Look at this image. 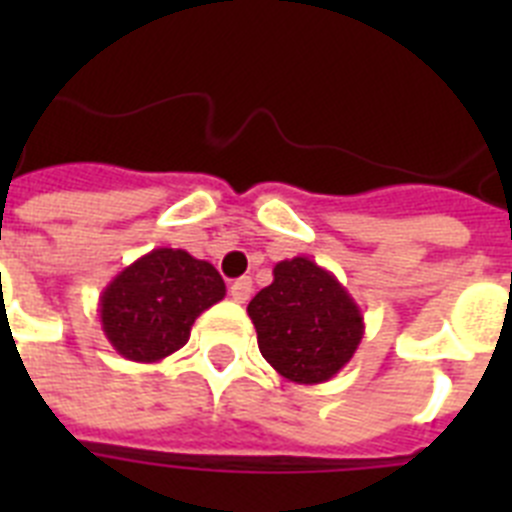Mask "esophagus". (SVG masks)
I'll list each match as a JSON object with an SVG mask.
<instances>
[{
	"mask_svg": "<svg viewBox=\"0 0 512 512\" xmlns=\"http://www.w3.org/2000/svg\"><path fill=\"white\" fill-rule=\"evenodd\" d=\"M253 295V282L248 277H241V279H235L233 284H230V297H233L235 302H248L251 300Z\"/></svg>",
	"mask_w": 512,
	"mask_h": 512,
	"instance_id": "34e87169",
	"label": "esophagus"
}]
</instances>
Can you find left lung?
I'll return each mask as SVG.
<instances>
[{"label": "left lung", "instance_id": "1", "mask_svg": "<svg viewBox=\"0 0 512 512\" xmlns=\"http://www.w3.org/2000/svg\"><path fill=\"white\" fill-rule=\"evenodd\" d=\"M259 351L279 377L320 384L336 377L364 338V315L328 269L307 256L279 261L274 282L248 302Z\"/></svg>", "mask_w": 512, "mask_h": 512}]
</instances>
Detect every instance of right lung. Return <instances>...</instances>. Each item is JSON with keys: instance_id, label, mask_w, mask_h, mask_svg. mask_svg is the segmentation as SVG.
Returning <instances> with one entry per match:
<instances>
[{"instance_id": "obj_1", "label": "right lung", "mask_w": 512, "mask_h": 512, "mask_svg": "<svg viewBox=\"0 0 512 512\" xmlns=\"http://www.w3.org/2000/svg\"><path fill=\"white\" fill-rule=\"evenodd\" d=\"M223 297L225 282L210 261L153 248L102 289L99 323L117 354L153 364L179 351L194 320Z\"/></svg>"}]
</instances>
